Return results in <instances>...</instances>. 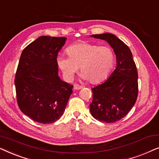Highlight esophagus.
<instances>
[{"label":"esophagus","instance_id":"esophagus-1","mask_svg":"<svg viewBox=\"0 0 159 159\" xmlns=\"http://www.w3.org/2000/svg\"><path fill=\"white\" fill-rule=\"evenodd\" d=\"M82 87L81 85H80V84H74V89L75 90H80V89H82Z\"/></svg>","mask_w":159,"mask_h":159}]
</instances>
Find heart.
Returning <instances> with one entry per match:
<instances>
[{
    "mask_svg": "<svg viewBox=\"0 0 159 159\" xmlns=\"http://www.w3.org/2000/svg\"><path fill=\"white\" fill-rule=\"evenodd\" d=\"M69 57L59 56L57 64L67 80H73L79 67L82 77L91 83H99L111 72L115 64V53L111 48L90 43H79L66 49Z\"/></svg>",
    "mask_w": 159,
    "mask_h": 159,
    "instance_id": "1",
    "label": "heart"
}]
</instances>
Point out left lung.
Here are the masks:
<instances>
[{
  "instance_id": "obj_1",
  "label": "left lung",
  "mask_w": 159,
  "mask_h": 159,
  "mask_svg": "<svg viewBox=\"0 0 159 159\" xmlns=\"http://www.w3.org/2000/svg\"><path fill=\"white\" fill-rule=\"evenodd\" d=\"M91 37L107 41L116 56V67L107 80L92 88L90 111L97 120L114 123L124 118L137 101V67L129 47L114 34L104 33Z\"/></svg>"
}]
</instances>
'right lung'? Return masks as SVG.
<instances>
[{
  "mask_svg": "<svg viewBox=\"0 0 159 159\" xmlns=\"http://www.w3.org/2000/svg\"><path fill=\"white\" fill-rule=\"evenodd\" d=\"M64 37L41 36L23 50L15 76L17 103L38 123L55 122L64 114L73 85L58 77L57 56Z\"/></svg>",
  "mask_w": 159,
  "mask_h": 159,
  "instance_id": "obj_1",
  "label": "right lung"
}]
</instances>
